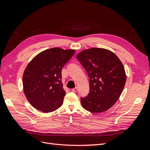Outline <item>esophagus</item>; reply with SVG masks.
Here are the masks:
<instances>
[{
	"label": "esophagus",
	"mask_w": 150,
	"mask_h": 150,
	"mask_svg": "<svg viewBox=\"0 0 150 150\" xmlns=\"http://www.w3.org/2000/svg\"><path fill=\"white\" fill-rule=\"evenodd\" d=\"M77 90H78V88H77V87H76V88H74L71 89V91H72V92H76Z\"/></svg>",
	"instance_id": "esophagus-1"
}]
</instances>
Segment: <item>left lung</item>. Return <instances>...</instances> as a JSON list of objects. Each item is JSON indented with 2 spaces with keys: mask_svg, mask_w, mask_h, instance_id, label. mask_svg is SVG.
Here are the masks:
<instances>
[{
  "mask_svg": "<svg viewBox=\"0 0 150 150\" xmlns=\"http://www.w3.org/2000/svg\"><path fill=\"white\" fill-rule=\"evenodd\" d=\"M87 72L89 92L81 98L86 110L100 113L118 100L126 81L125 68L120 59L109 50L94 47L84 50L76 57Z\"/></svg>",
  "mask_w": 150,
  "mask_h": 150,
  "instance_id": "left-lung-1",
  "label": "left lung"
}]
</instances>
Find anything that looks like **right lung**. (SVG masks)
<instances>
[{
	"mask_svg": "<svg viewBox=\"0 0 150 150\" xmlns=\"http://www.w3.org/2000/svg\"><path fill=\"white\" fill-rule=\"evenodd\" d=\"M74 52L75 50L51 48L39 53L29 63L24 72L23 88L33 107L50 112L62 106L66 94L62 69Z\"/></svg>",
	"mask_w": 150,
	"mask_h": 150,
	"instance_id": "right-lung-1",
	"label": "right lung"
}]
</instances>
